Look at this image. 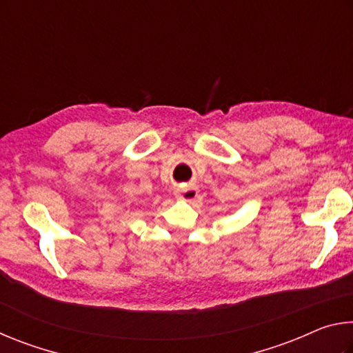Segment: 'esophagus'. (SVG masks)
Here are the masks:
<instances>
[{
  "mask_svg": "<svg viewBox=\"0 0 353 353\" xmlns=\"http://www.w3.org/2000/svg\"><path fill=\"white\" fill-rule=\"evenodd\" d=\"M199 194V190L198 187H194V185H188V187H182V188H177L176 190V198L181 199V201H194L198 198Z\"/></svg>",
  "mask_w": 353,
  "mask_h": 353,
  "instance_id": "34e87169",
  "label": "esophagus"
}]
</instances>
